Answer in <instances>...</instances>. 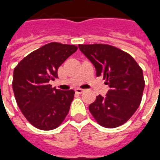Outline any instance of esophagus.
<instances>
[{"instance_id": "34e87169", "label": "esophagus", "mask_w": 160, "mask_h": 160, "mask_svg": "<svg viewBox=\"0 0 160 160\" xmlns=\"http://www.w3.org/2000/svg\"><path fill=\"white\" fill-rule=\"evenodd\" d=\"M75 91H76V92L77 93H82V92H84V89H82V88H77L76 90H75Z\"/></svg>"}]
</instances>
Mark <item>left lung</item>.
<instances>
[{
	"label": "left lung",
	"instance_id": "1",
	"mask_svg": "<svg viewBox=\"0 0 160 160\" xmlns=\"http://www.w3.org/2000/svg\"><path fill=\"white\" fill-rule=\"evenodd\" d=\"M95 67L98 77L106 79L110 89L89 105V111L100 125L112 128L129 119L140 105L144 79L143 70L128 53L106 44L78 45Z\"/></svg>",
	"mask_w": 160,
	"mask_h": 160
}]
</instances>
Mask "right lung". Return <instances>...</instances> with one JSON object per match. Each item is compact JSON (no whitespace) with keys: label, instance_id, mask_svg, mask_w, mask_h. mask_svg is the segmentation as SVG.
I'll return each instance as SVG.
<instances>
[{"label":"right lung","instance_id":"1","mask_svg":"<svg viewBox=\"0 0 160 160\" xmlns=\"http://www.w3.org/2000/svg\"><path fill=\"white\" fill-rule=\"evenodd\" d=\"M78 50L74 45L51 42L31 52L13 72L16 101L27 121L37 128L52 130L63 122L73 100V90L52 88L58 68Z\"/></svg>","mask_w":160,"mask_h":160}]
</instances>
